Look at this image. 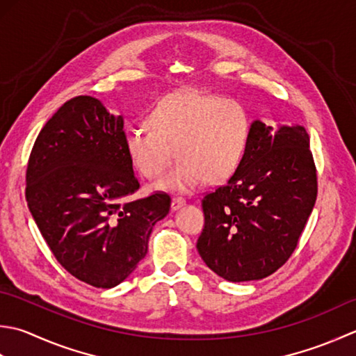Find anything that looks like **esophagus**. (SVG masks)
I'll return each mask as SVG.
<instances>
[{
    "mask_svg": "<svg viewBox=\"0 0 356 356\" xmlns=\"http://www.w3.org/2000/svg\"><path fill=\"white\" fill-rule=\"evenodd\" d=\"M186 204V200L181 198V197H173L172 198V210H178L179 207H183Z\"/></svg>",
    "mask_w": 356,
    "mask_h": 356,
    "instance_id": "34e87169",
    "label": "esophagus"
}]
</instances>
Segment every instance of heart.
I'll list each match as a JSON object with an SVG mask.
<instances>
[{
  "mask_svg": "<svg viewBox=\"0 0 356 356\" xmlns=\"http://www.w3.org/2000/svg\"><path fill=\"white\" fill-rule=\"evenodd\" d=\"M149 127L129 129L124 149L144 178H156L173 158L178 163L155 183L158 191L192 192L209 179L234 175L249 140V118L235 99L198 89L161 98L147 115Z\"/></svg>",
  "mask_w": 356,
  "mask_h": 356,
  "instance_id": "b5f03b06",
  "label": "heart"
}]
</instances>
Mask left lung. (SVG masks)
<instances>
[{
	"mask_svg": "<svg viewBox=\"0 0 356 356\" xmlns=\"http://www.w3.org/2000/svg\"><path fill=\"white\" fill-rule=\"evenodd\" d=\"M316 192L306 129L255 120L234 175L202 198L200 257L232 282L269 277L293 253Z\"/></svg>",
	"mask_w": 356,
	"mask_h": 356,
	"instance_id": "1",
	"label": "left lung"
}]
</instances>
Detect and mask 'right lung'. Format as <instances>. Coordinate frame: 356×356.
Wrapping results in <instances>:
<instances>
[{
	"instance_id": "add662e5",
	"label": "right lung",
	"mask_w": 356,
	"mask_h": 356,
	"mask_svg": "<svg viewBox=\"0 0 356 356\" xmlns=\"http://www.w3.org/2000/svg\"><path fill=\"white\" fill-rule=\"evenodd\" d=\"M124 135L121 115L75 97L41 129L27 164L26 200L42 238L70 275L101 289L136 269L170 209L168 193L130 198L140 183Z\"/></svg>"
}]
</instances>
